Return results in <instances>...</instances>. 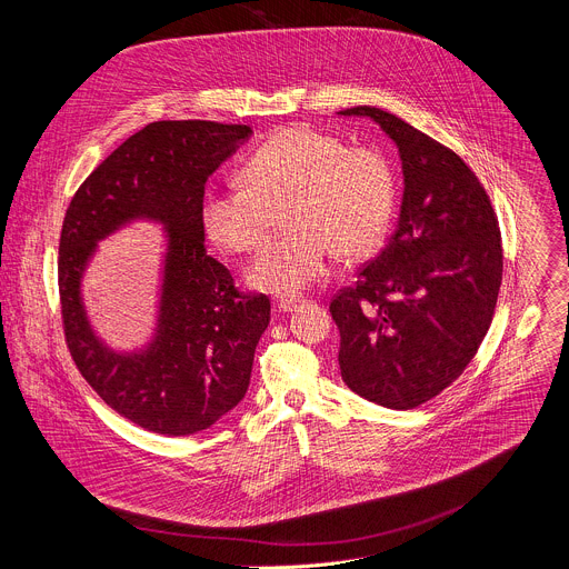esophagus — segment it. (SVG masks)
<instances>
[{
  "instance_id": "1",
  "label": "esophagus",
  "mask_w": 569,
  "mask_h": 569,
  "mask_svg": "<svg viewBox=\"0 0 569 569\" xmlns=\"http://www.w3.org/2000/svg\"><path fill=\"white\" fill-rule=\"evenodd\" d=\"M277 306H279V310H281V312H292L297 306H301V299L288 297V299H281Z\"/></svg>"
}]
</instances>
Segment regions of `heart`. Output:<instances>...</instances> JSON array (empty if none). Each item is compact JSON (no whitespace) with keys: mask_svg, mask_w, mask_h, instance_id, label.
Wrapping results in <instances>:
<instances>
[{"mask_svg":"<svg viewBox=\"0 0 569 569\" xmlns=\"http://www.w3.org/2000/svg\"><path fill=\"white\" fill-rule=\"evenodd\" d=\"M242 181L204 196L202 220L222 250H259L286 211L288 233L248 268V283L268 295L295 297L342 261L373 254L391 224L396 173L371 146H349L312 126H288L266 139L242 167Z\"/></svg>","mask_w":569,"mask_h":569,"instance_id":"b5f03b06","label":"heart"}]
</instances>
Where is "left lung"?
<instances>
[{"label": "left lung", "instance_id": "obj_1", "mask_svg": "<svg viewBox=\"0 0 569 569\" xmlns=\"http://www.w3.org/2000/svg\"><path fill=\"white\" fill-rule=\"evenodd\" d=\"M367 117L396 143L402 202L385 250L331 301L342 380L389 410H412L455 382L491 327L502 236L466 161L380 108Z\"/></svg>", "mask_w": 569, "mask_h": 569}]
</instances>
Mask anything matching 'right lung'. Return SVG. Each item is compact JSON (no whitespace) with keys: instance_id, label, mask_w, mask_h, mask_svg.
<instances>
[{"instance_id":"obj_1","label":"right lung","mask_w":569,"mask_h":569,"mask_svg":"<svg viewBox=\"0 0 569 569\" xmlns=\"http://www.w3.org/2000/svg\"><path fill=\"white\" fill-rule=\"evenodd\" d=\"M250 137V126L148 123L92 171L64 213L58 286L69 353L110 408L143 430H207L250 387L270 299L233 288L207 254L202 222L209 176ZM137 219L166 229L158 319L143 348L117 352L91 327L82 279L98 242Z\"/></svg>"}]
</instances>
